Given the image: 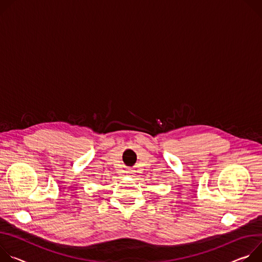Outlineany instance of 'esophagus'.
Wrapping results in <instances>:
<instances>
[{
  "label": "esophagus",
  "mask_w": 262,
  "mask_h": 262,
  "mask_svg": "<svg viewBox=\"0 0 262 262\" xmlns=\"http://www.w3.org/2000/svg\"><path fill=\"white\" fill-rule=\"evenodd\" d=\"M126 173H129V175H133L134 170H133V169H127V170H126Z\"/></svg>",
  "instance_id": "esophagus-1"
}]
</instances>
